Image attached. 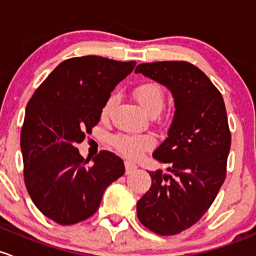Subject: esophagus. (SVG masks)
<instances>
[{
  "mask_svg": "<svg viewBox=\"0 0 256 256\" xmlns=\"http://www.w3.org/2000/svg\"><path fill=\"white\" fill-rule=\"evenodd\" d=\"M124 166H126V174H130V172H133V171H136V168H138V166H136L134 162H129V160L124 162Z\"/></svg>",
  "mask_w": 256,
  "mask_h": 256,
  "instance_id": "obj_1",
  "label": "esophagus"
}]
</instances>
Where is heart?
I'll use <instances>...</instances> for the list:
<instances>
[{"mask_svg": "<svg viewBox=\"0 0 256 256\" xmlns=\"http://www.w3.org/2000/svg\"><path fill=\"white\" fill-rule=\"evenodd\" d=\"M134 97L142 107L150 114H156L162 108L165 102V92L156 82H144L134 90ZM116 104V94L107 97L101 110V117L106 120L110 114ZM112 146L129 158H139L144 152L155 146V139L152 134H117L110 139Z\"/></svg>", "mask_w": 256, "mask_h": 256, "instance_id": "b5f03b06", "label": "heart"}]
</instances>
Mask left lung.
<instances>
[{
	"label": "left lung",
	"mask_w": 256,
	"mask_h": 256,
	"mask_svg": "<svg viewBox=\"0 0 256 256\" xmlns=\"http://www.w3.org/2000/svg\"><path fill=\"white\" fill-rule=\"evenodd\" d=\"M136 72L166 86L176 108L168 138L152 154L171 174L149 171L152 186L136 204V214L154 233L175 236L201 220L226 180L232 140L226 104L191 62H144Z\"/></svg>",
	"instance_id": "obj_1"
}]
</instances>
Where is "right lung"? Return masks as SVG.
I'll use <instances>...</instances> for the list:
<instances>
[{
	"label": "right lung",
	"instance_id": "1",
	"mask_svg": "<svg viewBox=\"0 0 256 256\" xmlns=\"http://www.w3.org/2000/svg\"><path fill=\"white\" fill-rule=\"evenodd\" d=\"M136 62L88 55L60 62L33 94L20 130L24 184L46 217L62 226L96 213L104 190L124 175L120 156L102 150L90 160L76 144L98 123L104 101Z\"/></svg>",
	"mask_w": 256,
	"mask_h": 256
}]
</instances>
